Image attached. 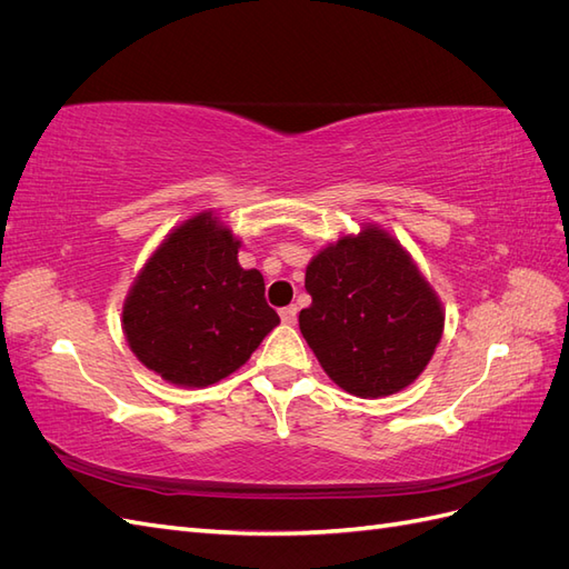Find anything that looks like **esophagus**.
<instances>
[{"label": "esophagus", "mask_w": 569, "mask_h": 569, "mask_svg": "<svg viewBox=\"0 0 569 569\" xmlns=\"http://www.w3.org/2000/svg\"><path fill=\"white\" fill-rule=\"evenodd\" d=\"M297 313H299L297 306H287L280 311V318H282L284 325H297Z\"/></svg>", "instance_id": "obj_1"}]
</instances>
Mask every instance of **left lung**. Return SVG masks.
<instances>
[{"label":"left lung","mask_w":569,"mask_h":569,"mask_svg":"<svg viewBox=\"0 0 569 569\" xmlns=\"http://www.w3.org/2000/svg\"><path fill=\"white\" fill-rule=\"evenodd\" d=\"M299 330L330 380L360 399L406 389L435 356L443 308L408 251L368 226L306 268Z\"/></svg>","instance_id":"left-lung-1"}]
</instances>
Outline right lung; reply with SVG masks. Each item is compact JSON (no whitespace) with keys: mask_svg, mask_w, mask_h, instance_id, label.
<instances>
[{"mask_svg":"<svg viewBox=\"0 0 569 569\" xmlns=\"http://www.w3.org/2000/svg\"><path fill=\"white\" fill-rule=\"evenodd\" d=\"M239 239L211 213L170 232L123 303L132 353L166 382L209 387L242 368L280 325L258 270L237 261Z\"/></svg>","mask_w":569,"mask_h":569,"instance_id":"right-lung-1","label":"right lung"}]
</instances>
